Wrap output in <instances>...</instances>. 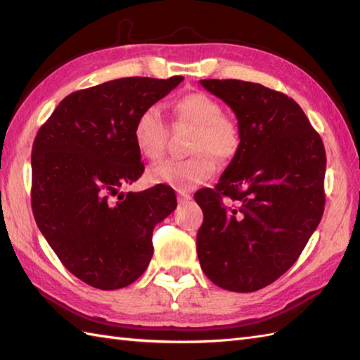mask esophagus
Returning <instances> with one entry per match:
<instances>
[{
	"instance_id": "1",
	"label": "esophagus",
	"mask_w": 360,
	"mask_h": 360,
	"mask_svg": "<svg viewBox=\"0 0 360 360\" xmlns=\"http://www.w3.org/2000/svg\"><path fill=\"white\" fill-rule=\"evenodd\" d=\"M190 198H192V196H190V195L186 193V192H178V201H179V202H186V201L190 200Z\"/></svg>"
}]
</instances>
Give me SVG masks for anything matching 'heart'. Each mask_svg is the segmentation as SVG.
Returning a JSON list of instances; mask_svg holds the SVG:
<instances>
[{"instance_id": "1", "label": "heart", "mask_w": 360, "mask_h": 360, "mask_svg": "<svg viewBox=\"0 0 360 360\" xmlns=\"http://www.w3.org/2000/svg\"><path fill=\"white\" fill-rule=\"evenodd\" d=\"M174 124L193 127L190 150L195 155L186 159H168L153 167L148 179L153 184L170 186L187 192L210 179L217 170L215 155L221 160L233 158L240 150L241 133L233 120L223 116V108L215 98L204 93L179 97L173 105ZM133 139L145 158L159 159L164 155L168 127L162 112L151 105L136 117Z\"/></svg>"}]
</instances>
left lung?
<instances>
[{
    "mask_svg": "<svg viewBox=\"0 0 360 360\" xmlns=\"http://www.w3.org/2000/svg\"><path fill=\"white\" fill-rule=\"evenodd\" d=\"M200 83L231 106L241 145L215 188L195 195L204 213L198 258L217 286L254 292L295 263L322 219L323 142L286 94L243 80Z\"/></svg>",
    "mask_w": 360,
    "mask_h": 360,
    "instance_id": "8db88e82",
    "label": "left lung"
}]
</instances>
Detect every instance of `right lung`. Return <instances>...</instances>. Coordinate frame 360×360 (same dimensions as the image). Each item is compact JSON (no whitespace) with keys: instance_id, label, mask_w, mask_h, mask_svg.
Returning a JSON list of instances; mask_svg holds the SVG:
<instances>
[{"instance_id":"1","label":"right lung","mask_w":360,"mask_h":360,"mask_svg":"<svg viewBox=\"0 0 360 360\" xmlns=\"http://www.w3.org/2000/svg\"><path fill=\"white\" fill-rule=\"evenodd\" d=\"M182 80L125 77L75 91L38 129L34 218L60 262L89 286L120 289L139 278L153 257V229L178 205L164 184L127 195L120 187L143 173L136 117Z\"/></svg>"}]
</instances>
